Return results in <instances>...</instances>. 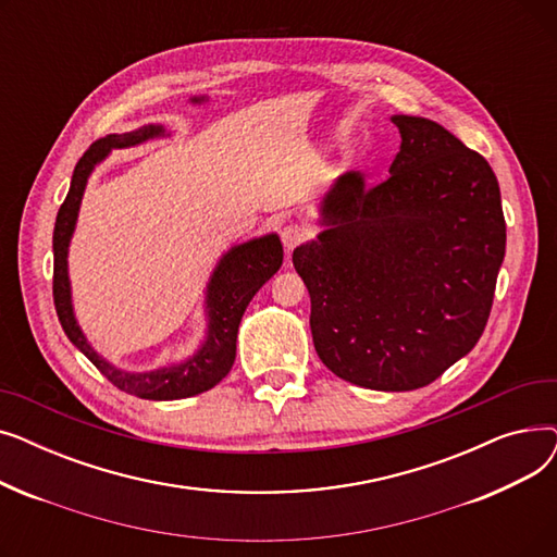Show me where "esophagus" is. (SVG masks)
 <instances>
[{
	"instance_id": "34e87169",
	"label": "esophagus",
	"mask_w": 557,
	"mask_h": 557,
	"mask_svg": "<svg viewBox=\"0 0 557 557\" xmlns=\"http://www.w3.org/2000/svg\"><path fill=\"white\" fill-rule=\"evenodd\" d=\"M282 244L286 250H294L296 246H300L302 242H307L311 237V227L307 223H286L282 227Z\"/></svg>"
}]
</instances>
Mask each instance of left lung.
Listing matches in <instances>:
<instances>
[{
    "mask_svg": "<svg viewBox=\"0 0 557 557\" xmlns=\"http://www.w3.org/2000/svg\"><path fill=\"white\" fill-rule=\"evenodd\" d=\"M393 122L401 146L388 178L341 175L323 200L327 230L294 250V267L320 361L363 388L416 391L479 343L506 219L483 156L424 116Z\"/></svg>",
    "mask_w": 557,
    "mask_h": 557,
    "instance_id": "1",
    "label": "left lung"
}]
</instances>
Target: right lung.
<instances>
[{
  "instance_id": "1",
  "label": "right lung",
  "mask_w": 557,
  "mask_h": 557,
  "mask_svg": "<svg viewBox=\"0 0 557 557\" xmlns=\"http://www.w3.org/2000/svg\"><path fill=\"white\" fill-rule=\"evenodd\" d=\"M162 126H144L124 135H106L97 139L90 149L78 160L67 198L55 216L53 227V305L58 320L67 334V338L81 349V352L95 363V368L120 391L141 397V399H183L214 388L221 379L230 372L237 355V332L242 315L257 290L267 284L282 267V244L277 234H267L261 239H252L232 248L221 261L208 286V309H210V332L208 341L198 352L171 368H160L156 372L133 374L116 370L106 359H101L95 349L87 345L83 332L78 330L72 298H70V277H67V246L78 216V205L85 191L87 175L101 162L112 149L139 144L149 137L162 135Z\"/></svg>"
}]
</instances>
